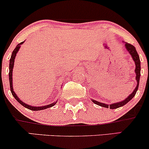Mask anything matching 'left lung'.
Wrapping results in <instances>:
<instances>
[{
	"mask_svg": "<svg viewBox=\"0 0 149 149\" xmlns=\"http://www.w3.org/2000/svg\"><path fill=\"white\" fill-rule=\"evenodd\" d=\"M125 49H127V51L129 52V54H130L132 58L133 61H134L135 64V69H134V72L135 74H136V78L135 79L136 80V88H134V90H133V92H132L130 95H129L127 97H126L124 100L121 101V102H116V103L111 104H107L105 103H102V102H98V101H96L95 100H91L92 102L93 103H95L97 105L100 106V107H105V108H110L111 109H116L117 108L121 107L123 106H124L125 104H126L127 102H129L133 97H134V95H136V92L138 90V87H139V78H140V71H141V62H140V59H139V56L137 52H136V49L135 47L131 44L128 43V42H125Z\"/></svg>",
	"mask_w": 149,
	"mask_h": 149,
	"instance_id": "8db88e82",
	"label": "left lung"
}]
</instances>
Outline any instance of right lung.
Here are the masks:
<instances>
[{"label": "right lung", "instance_id": "1", "mask_svg": "<svg viewBox=\"0 0 149 149\" xmlns=\"http://www.w3.org/2000/svg\"><path fill=\"white\" fill-rule=\"evenodd\" d=\"M24 41L20 42V43H19L18 45L16 46V47H15L14 50H13V53H12L11 57H10V59L9 80H10V91H11V92H12V95H13V97H15V100L17 101L20 104H22V105L23 106V107H24L25 108H26V109H30V110H31V111H40V110H43V109H47V108L52 107L54 105H55V104L57 103V101L54 102V103L48 104V105L41 106V107H34V106H31V105H29V104H27L24 103V102H22V101L20 100V99L17 97V94L15 93V92L14 91V89H13V68H14L15 59V57H16L17 54V52H19V48H20V47H21V45L24 43Z\"/></svg>", "mask_w": 149, "mask_h": 149}]
</instances>
